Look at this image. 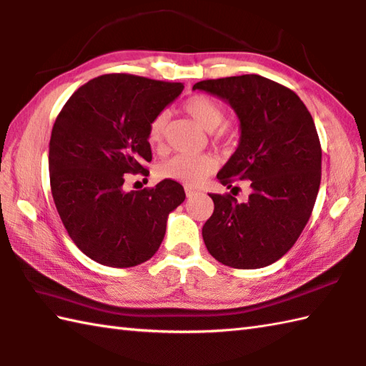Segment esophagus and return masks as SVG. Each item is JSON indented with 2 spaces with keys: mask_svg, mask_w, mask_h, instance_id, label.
Masks as SVG:
<instances>
[{
  "mask_svg": "<svg viewBox=\"0 0 366 366\" xmlns=\"http://www.w3.org/2000/svg\"><path fill=\"white\" fill-rule=\"evenodd\" d=\"M198 193V190L197 189H193V187H185V194H187V198H192V197H194V194Z\"/></svg>",
  "mask_w": 366,
  "mask_h": 366,
  "instance_id": "esophagus-1",
  "label": "esophagus"
}]
</instances>
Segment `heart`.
<instances>
[{"instance_id":"b5f03b06","label":"heart","mask_w":366,"mask_h":366,"mask_svg":"<svg viewBox=\"0 0 366 366\" xmlns=\"http://www.w3.org/2000/svg\"><path fill=\"white\" fill-rule=\"evenodd\" d=\"M184 110L202 129L215 131L224 120V110L217 101L206 95H193L184 101ZM168 115L160 112L152 118L148 126V142L159 147L164 142ZM217 162L207 154H176L159 167V174L165 179L182 182L185 185H198L209 174L215 172Z\"/></svg>"}]
</instances>
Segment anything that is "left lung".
Instances as JSON below:
<instances>
[{
  "mask_svg": "<svg viewBox=\"0 0 366 366\" xmlns=\"http://www.w3.org/2000/svg\"><path fill=\"white\" fill-rule=\"evenodd\" d=\"M234 109L240 142L217 177L232 187L248 179L251 194L239 202L215 194L202 226L207 251L223 265L256 269L288 252L307 224L321 182V144L307 107L290 89L259 74L197 82Z\"/></svg>",
  "mask_w": 366,
  "mask_h": 366,
  "instance_id": "8db88e82",
  "label": "left lung"
}]
</instances>
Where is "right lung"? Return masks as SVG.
<instances>
[{
	"instance_id": "right-lung-1",
	"label": "right lung",
	"mask_w": 366,
	"mask_h": 366,
	"mask_svg": "<svg viewBox=\"0 0 366 366\" xmlns=\"http://www.w3.org/2000/svg\"><path fill=\"white\" fill-rule=\"evenodd\" d=\"M182 89L181 82L103 74L76 90L56 118L51 193L74 244L101 265L129 268L149 260L169 212L185 199L184 187L172 179L139 192L123 189L126 173L147 172L148 126Z\"/></svg>"
}]
</instances>
